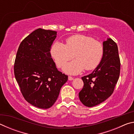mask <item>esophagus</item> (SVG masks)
<instances>
[{
  "label": "esophagus",
  "instance_id": "esophagus-1",
  "mask_svg": "<svg viewBox=\"0 0 134 134\" xmlns=\"http://www.w3.org/2000/svg\"><path fill=\"white\" fill-rule=\"evenodd\" d=\"M68 79H69V80H72L74 79V78L72 77H71V76H69V77H68Z\"/></svg>",
  "mask_w": 134,
  "mask_h": 134
}]
</instances>
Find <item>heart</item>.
<instances>
[{"instance_id":"b5f03b06","label":"heart","mask_w":134,"mask_h":134,"mask_svg":"<svg viewBox=\"0 0 134 134\" xmlns=\"http://www.w3.org/2000/svg\"><path fill=\"white\" fill-rule=\"evenodd\" d=\"M103 45L98 41L84 35H74L67 38L66 45L57 41L51 47V54L58 67H62L68 61L64 71L68 74H77L86 69L93 70L98 66L103 55Z\"/></svg>"}]
</instances>
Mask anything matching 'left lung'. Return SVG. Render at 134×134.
Returning a JSON list of instances; mask_svg holds the SVG:
<instances>
[{"label": "left lung", "mask_w": 134, "mask_h": 134, "mask_svg": "<svg viewBox=\"0 0 134 134\" xmlns=\"http://www.w3.org/2000/svg\"><path fill=\"white\" fill-rule=\"evenodd\" d=\"M103 46V55L98 66L91 74L81 77L84 86L79 96L87 107L99 105L110 97L119 79L121 63L117 44L108 38Z\"/></svg>", "instance_id": "8db88e82"}]
</instances>
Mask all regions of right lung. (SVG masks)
I'll return each mask as SVG.
<instances>
[{
    "mask_svg": "<svg viewBox=\"0 0 134 134\" xmlns=\"http://www.w3.org/2000/svg\"><path fill=\"white\" fill-rule=\"evenodd\" d=\"M57 32L38 28L22 41L14 64V74L25 99L41 109L51 107L68 76L59 71L50 49Z\"/></svg>",
    "mask_w": 134,
    "mask_h": 134,
    "instance_id": "right-lung-1",
    "label": "right lung"
}]
</instances>
